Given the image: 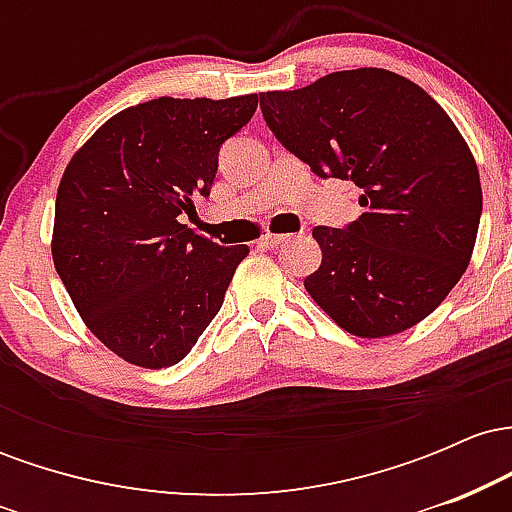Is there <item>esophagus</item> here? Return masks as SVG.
Here are the masks:
<instances>
[{
    "mask_svg": "<svg viewBox=\"0 0 512 512\" xmlns=\"http://www.w3.org/2000/svg\"><path fill=\"white\" fill-rule=\"evenodd\" d=\"M291 236H284V233H264L260 238V245L262 248H279V245L289 243Z\"/></svg>",
    "mask_w": 512,
    "mask_h": 512,
    "instance_id": "34e87169",
    "label": "esophagus"
}]
</instances>
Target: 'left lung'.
Returning <instances> with one entry per match:
<instances>
[{
  "mask_svg": "<svg viewBox=\"0 0 512 512\" xmlns=\"http://www.w3.org/2000/svg\"><path fill=\"white\" fill-rule=\"evenodd\" d=\"M260 108L315 175L363 192L358 221L313 231L322 250L305 279L313 301L363 339L431 315L467 269L481 216L477 161L448 113L414 81L375 67L260 93Z\"/></svg>",
  "mask_w": 512,
  "mask_h": 512,
  "instance_id": "left-lung-1",
  "label": "left lung"
}]
</instances>
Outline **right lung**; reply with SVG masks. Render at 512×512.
Masks as SVG:
<instances>
[{
    "label": "right lung",
    "mask_w": 512,
    "mask_h": 512,
    "mask_svg": "<svg viewBox=\"0 0 512 512\" xmlns=\"http://www.w3.org/2000/svg\"><path fill=\"white\" fill-rule=\"evenodd\" d=\"M257 93L154 98L110 117L57 187L52 260L81 320L113 354L168 368L221 310L248 245L221 248L178 221L209 195L219 149Z\"/></svg>",
    "instance_id": "obj_1"
}]
</instances>
